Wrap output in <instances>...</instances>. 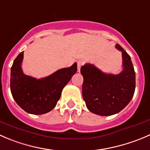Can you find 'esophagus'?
Here are the masks:
<instances>
[{"instance_id": "esophagus-1", "label": "esophagus", "mask_w": 150, "mask_h": 150, "mask_svg": "<svg viewBox=\"0 0 150 150\" xmlns=\"http://www.w3.org/2000/svg\"><path fill=\"white\" fill-rule=\"evenodd\" d=\"M83 64V62L82 60H79L78 62V72H80V69L81 67H82V65Z\"/></svg>"}]
</instances>
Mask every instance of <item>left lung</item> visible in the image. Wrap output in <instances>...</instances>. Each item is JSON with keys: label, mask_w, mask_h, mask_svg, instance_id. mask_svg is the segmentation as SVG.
<instances>
[{"label": "left lung", "mask_w": 150, "mask_h": 150, "mask_svg": "<svg viewBox=\"0 0 150 150\" xmlns=\"http://www.w3.org/2000/svg\"><path fill=\"white\" fill-rule=\"evenodd\" d=\"M116 48L122 53L123 70L118 75L106 74L91 64L81 67L83 77V98L94 114L110 116L127 105L136 88V73L130 56L119 44Z\"/></svg>", "instance_id": "left-lung-1"}]
</instances>
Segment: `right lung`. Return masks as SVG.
Wrapping results in <instances>:
<instances>
[{
  "label": "right lung",
  "instance_id": "add662e5",
  "mask_svg": "<svg viewBox=\"0 0 150 150\" xmlns=\"http://www.w3.org/2000/svg\"><path fill=\"white\" fill-rule=\"evenodd\" d=\"M23 51L17 56L11 68L10 88L13 98L25 111L39 115L55 108L62 89L77 72V63L57 70L49 76L36 79L22 69Z\"/></svg>",
  "mask_w": 150,
  "mask_h": 150
}]
</instances>
